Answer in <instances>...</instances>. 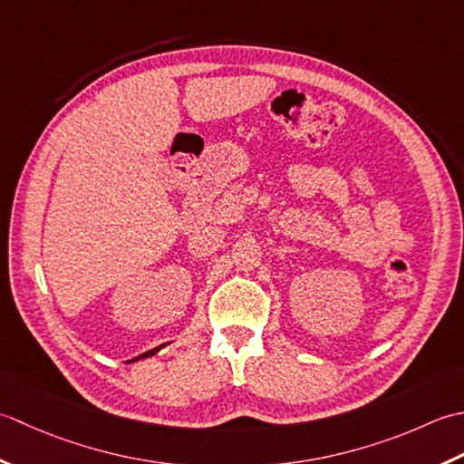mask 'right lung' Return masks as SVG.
Listing matches in <instances>:
<instances>
[{
	"label": "right lung",
	"mask_w": 464,
	"mask_h": 464,
	"mask_svg": "<svg viewBox=\"0 0 464 464\" xmlns=\"http://www.w3.org/2000/svg\"><path fill=\"white\" fill-rule=\"evenodd\" d=\"M164 344H160L158 348H152V351H148V353H144V354H140V356H136V361H138V358H146V356H152V354H156L158 351H160V348H162Z\"/></svg>",
	"instance_id": "obj_1"
}]
</instances>
